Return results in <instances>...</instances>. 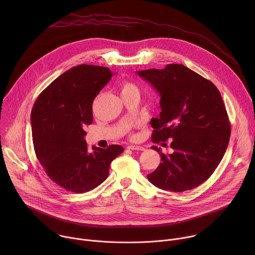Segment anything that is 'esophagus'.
<instances>
[{
  "label": "esophagus",
  "mask_w": 255,
  "mask_h": 255,
  "mask_svg": "<svg viewBox=\"0 0 255 255\" xmlns=\"http://www.w3.org/2000/svg\"><path fill=\"white\" fill-rule=\"evenodd\" d=\"M128 149H131V150H144V148L142 146H139V145H128L127 146Z\"/></svg>",
  "instance_id": "esophagus-1"
}]
</instances>
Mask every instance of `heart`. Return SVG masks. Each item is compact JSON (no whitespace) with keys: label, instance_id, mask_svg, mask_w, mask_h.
<instances>
[{"label":"heart","instance_id":"heart-1","mask_svg":"<svg viewBox=\"0 0 255 255\" xmlns=\"http://www.w3.org/2000/svg\"><path fill=\"white\" fill-rule=\"evenodd\" d=\"M121 90H122V93H124V92H128V91H132V90H137V89H136V87L133 84H131L129 82H124L122 84V86H121Z\"/></svg>","mask_w":255,"mask_h":255}]
</instances>
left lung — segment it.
I'll return each mask as SVG.
<instances>
[{
	"label": "left lung",
	"instance_id": "obj_1",
	"mask_svg": "<svg viewBox=\"0 0 255 255\" xmlns=\"http://www.w3.org/2000/svg\"><path fill=\"white\" fill-rule=\"evenodd\" d=\"M137 75L160 96L159 118L150 121L152 141L171 139V154L161 157L147 175L155 187L171 191L192 190L207 180L227 149L231 126L220 92L215 85L183 64L145 69Z\"/></svg>",
	"mask_w": 255,
	"mask_h": 255
}]
</instances>
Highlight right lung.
<instances>
[{
	"instance_id": "add662e5",
	"label": "right lung",
	"mask_w": 255,
	"mask_h": 255,
	"mask_svg": "<svg viewBox=\"0 0 255 255\" xmlns=\"http://www.w3.org/2000/svg\"><path fill=\"white\" fill-rule=\"evenodd\" d=\"M108 67L81 64L65 71L36 100L31 112L34 150L47 175L61 188L86 193L101 185L120 145L89 150L85 129L93 123V102L109 83Z\"/></svg>"
}]
</instances>
